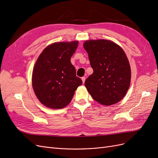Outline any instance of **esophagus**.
Listing matches in <instances>:
<instances>
[{
  "label": "esophagus",
  "mask_w": 158,
  "mask_h": 158,
  "mask_svg": "<svg viewBox=\"0 0 158 158\" xmlns=\"http://www.w3.org/2000/svg\"><path fill=\"white\" fill-rule=\"evenodd\" d=\"M82 82H83V83H84V82H85V76H83V77H82Z\"/></svg>",
  "instance_id": "1"
}]
</instances>
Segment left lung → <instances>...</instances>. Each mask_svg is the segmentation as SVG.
<instances>
[{
  "label": "left lung",
  "instance_id": "left-lung-1",
  "mask_svg": "<svg viewBox=\"0 0 158 158\" xmlns=\"http://www.w3.org/2000/svg\"><path fill=\"white\" fill-rule=\"evenodd\" d=\"M84 47L94 70L85 81L91 96L103 106L120 102L127 92L131 78L125 52L120 46L106 40L85 41Z\"/></svg>",
  "mask_w": 158,
  "mask_h": 158
}]
</instances>
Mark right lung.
<instances>
[{"instance_id":"add662e5","label":"right lung","mask_w":158,"mask_h":158,"mask_svg":"<svg viewBox=\"0 0 158 158\" xmlns=\"http://www.w3.org/2000/svg\"><path fill=\"white\" fill-rule=\"evenodd\" d=\"M78 41L54 43L42 51L35 64L32 85L40 102L51 109H62L71 102L82 81L76 75L70 59Z\"/></svg>"}]
</instances>
